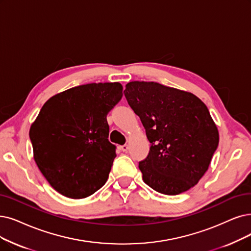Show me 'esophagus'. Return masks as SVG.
I'll use <instances>...</instances> for the list:
<instances>
[{"label":"esophagus","mask_w":251,"mask_h":251,"mask_svg":"<svg viewBox=\"0 0 251 251\" xmlns=\"http://www.w3.org/2000/svg\"><path fill=\"white\" fill-rule=\"evenodd\" d=\"M120 149H122L124 152H126V151H127V149H128V146H127L126 144H125V145H122V146H120Z\"/></svg>","instance_id":"1"}]
</instances>
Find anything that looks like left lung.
<instances>
[{"instance_id":"obj_1","label":"left lung","mask_w":251,"mask_h":251,"mask_svg":"<svg viewBox=\"0 0 251 251\" xmlns=\"http://www.w3.org/2000/svg\"><path fill=\"white\" fill-rule=\"evenodd\" d=\"M124 94L151 143L147 157L139 163L143 181L169 196L195 186L219 141L207 106L192 93L157 82H128Z\"/></svg>"}]
</instances>
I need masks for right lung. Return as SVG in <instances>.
<instances>
[{"instance_id":"1","label":"right lung","mask_w":251,"mask_h":251,"mask_svg":"<svg viewBox=\"0 0 251 251\" xmlns=\"http://www.w3.org/2000/svg\"><path fill=\"white\" fill-rule=\"evenodd\" d=\"M123 98L119 82L89 83L50 98L29 128L34 159L57 193L83 199L107 181L116 156L107 114Z\"/></svg>"}]
</instances>
